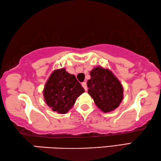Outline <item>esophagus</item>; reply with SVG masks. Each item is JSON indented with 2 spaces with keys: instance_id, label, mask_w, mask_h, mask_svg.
<instances>
[{
  "instance_id": "1",
  "label": "esophagus",
  "mask_w": 161,
  "mask_h": 161,
  "mask_svg": "<svg viewBox=\"0 0 161 161\" xmlns=\"http://www.w3.org/2000/svg\"><path fill=\"white\" fill-rule=\"evenodd\" d=\"M81 85H82L84 90H85L86 91H88V87H87V83L86 82H83L82 83H81Z\"/></svg>"
}]
</instances>
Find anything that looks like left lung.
<instances>
[{
    "label": "left lung",
    "instance_id": "8db88e82",
    "mask_svg": "<svg viewBox=\"0 0 161 161\" xmlns=\"http://www.w3.org/2000/svg\"><path fill=\"white\" fill-rule=\"evenodd\" d=\"M87 82L88 94L103 112L114 110L123 99V87L110 70L97 66L91 73Z\"/></svg>",
    "mask_w": 161,
    "mask_h": 161
}]
</instances>
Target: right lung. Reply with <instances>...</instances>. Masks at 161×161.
Returning <instances> with one entry per match:
<instances>
[{"instance_id":"right-lung-1","label":"right lung","mask_w":161,"mask_h":161,"mask_svg":"<svg viewBox=\"0 0 161 161\" xmlns=\"http://www.w3.org/2000/svg\"><path fill=\"white\" fill-rule=\"evenodd\" d=\"M84 92L75 75L63 68L52 72L45 84L43 94L45 102L53 112L66 114Z\"/></svg>"}]
</instances>
